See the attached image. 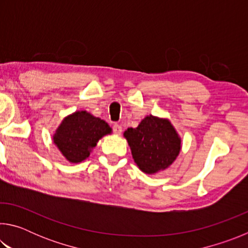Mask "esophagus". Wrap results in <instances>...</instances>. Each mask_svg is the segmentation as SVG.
I'll return each instance as SVG.
<instances>
[{"mask_svg":"<svg viewBox=\"0 0 248 248\" xmlns=\"http://www.w3.org/2000/svg\"><path fill=\"white\" fill-rule=\"evenodd\" d=\"M112 131H114L115 134H120L121 131H123V128H121L120 124H115L114 127H112Z\"/></svg>","mask_w":248,"mask_h":248,"instance_id":"1","label":"esophagus"}]
</instances>
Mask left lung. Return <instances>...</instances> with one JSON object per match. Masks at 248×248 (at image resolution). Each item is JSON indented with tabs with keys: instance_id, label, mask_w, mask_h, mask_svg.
Instances as JSON below:
<instances>
[{
	"instance_id": "left-lung-1",
	"label": "left lung",
	"mask_w": 248,
	"mask_h": 248,
	"mask_svg": "<svg viewBox=\"0 0 248 248\" xmlns=\"http://www.w3.org/2000/svg\"><path fill=\"white\" fill-rule=\"evenodd\" d=\"M124 136L134 162L146 174L167 169L182 148V140L170 121L152 115L145 117L137 128H128Z\"/></svg>"
}]
</instances>
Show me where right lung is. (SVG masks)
<instances>
[{
	"mask_svg": "<svg viewBox=\"0 0 248 248\" xmlns=\"http://www.w3.org/2000/svg\"><path fill=\"white\" fill-rule=\"evenodd\" d=\"M111 133L106 121L89 114L77 111L63 119L53 136V142L71 163H79L90 156L100 138Z\"/></svg>",
	"mask_w": 248,
	"mask_h": 248,
	"instance_id": "add662e5",
	"label": "right lung"
}]
</instances>
